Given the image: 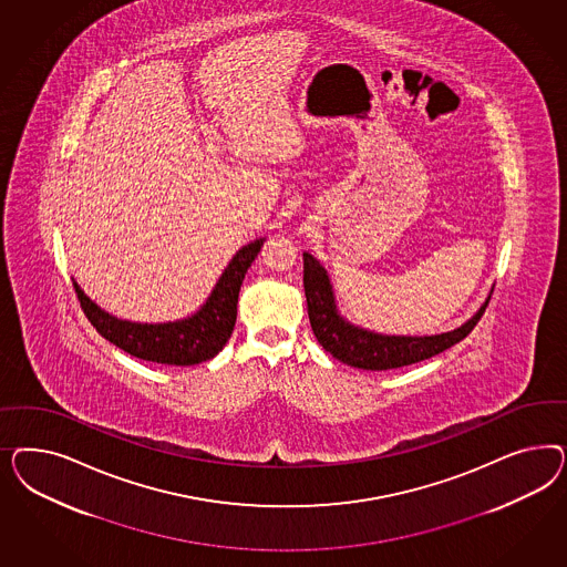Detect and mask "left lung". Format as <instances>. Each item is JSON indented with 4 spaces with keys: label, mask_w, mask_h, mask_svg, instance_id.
Wrapping results in <instances>:
<instances>
[{
    "label": "left lung",
    "mask_w": 567,
    "mask_h": 567,
    "mask_svg": "<svg viewBox=\"0 0 567 567\" xmlns=\"http://www.w3.org/2000/svg\"><path fill=\"white\" fill-rule=\"evenodd\" d=\"M303 289L308 299L309 324L318 343L332 358L360 370H393L443 353L474 330L491 297L465 324L432 337H391L353 327L339 313L327 270L313 256L303 254Z\"/></svg>",
    "instance_id": "left-lung-1"
}]
</instances>
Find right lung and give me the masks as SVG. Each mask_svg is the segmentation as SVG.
<instances>
[{
  "label": "right lung",
  "instance_id": "obj_1",
  "mask_svg": "<svg viewBox=\"0 0 567 567\" xmlns=\"http://www.w3.org/2000/svg\"><path fill=\"white\" fill-rule=\"evenodd\" d=\"M264 239H256L230 259L206 303L190 318L166 324H138L118 320L103 311L74 282V291L85 311L86 320L105 341L121 347L138 360L195 365L212 360L223 351L237 322L240 285L251 261L258 258Z\"/></svg>",
  "mask_w": 567,
  "mask_h": 567
}]
</instances>
